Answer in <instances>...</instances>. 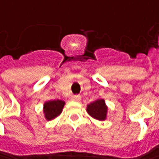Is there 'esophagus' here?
<instances>
[{
  "label": "esophagus",
  "instance_id": "esophagus-1",
  "mask_svg": "<svg viewBox=\"0 0 159 159\" xmlns=\"http://www.w3.org/2000/svg\"><path fill=\"white\" fill-rule=\"evenodd\" d=\"M71 100L79 102L81 100V96L80 95H73V96L71 97Z\"/></svg>",
  "mask_w": 159,
  "mask_h": 159
}]
</instances>
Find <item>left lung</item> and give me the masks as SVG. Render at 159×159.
<instances>
[{
    "mask_svg": "<svg viewBox=\"0 0 159 159\" xmlns=\"http://www.w3.org/2000/svg\"><path fill=\"white\" fill-rule=\"evenodd\" d=\"M107 110L108 108L103 98H98L87 106V112L98 120H105L107 119Z\"/></svg>",
    "mask_w": 159,
    "mask_h": 159,
    "instance_id": "left-lung-1",
    "label": "left lung"
}]
</instances>
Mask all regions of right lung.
Instances as JSON below:
<instances>
[{
	"label": "right lung",
	"mask_w": 159,
	"mask_h": 159,
	"mask_svg": "<svg viewBox=\"0 0 159 159\" xmlns=\"http://www.w3.org/2000/svg\"><path fill=\"white\" fill-rule=\"evenodd\" d=\"M65 102L62 100H50L44 104L43 112L45 114V118L47 120H52L59 116L62 112Z\"/></svg>",
	"instance_id": "add662e5"
}]
</instances>
